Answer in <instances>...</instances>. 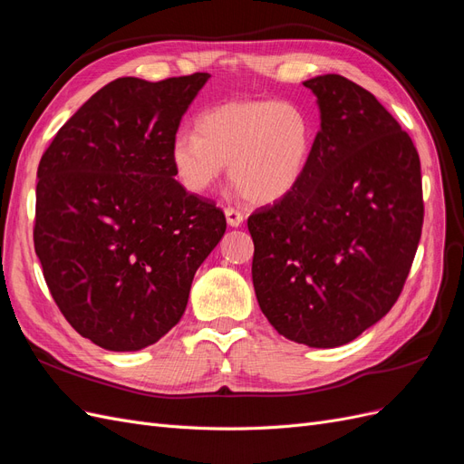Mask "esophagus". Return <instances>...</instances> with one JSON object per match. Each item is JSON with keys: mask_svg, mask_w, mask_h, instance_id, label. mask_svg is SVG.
<instances>
[{"mask_svg": "<svg viewBox=\"0 0 464 464\" xmlns=\"http://www.w3.org/2000/svg\"><path fill=\"white\" fill-rule=\"evenodd\" d=\"M225 215H227V222H228L230 227H239L244 222V213L234 209V207H227Z\"/></svg>", "mask_w": 464, "mask_h": 464, "instance_id": "obj_1", "label": "esophagus"}]
</instances>
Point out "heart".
I'll use <instances>...</instances> for the list:
<instances>
[{"label":"heart","mask_w":464,"mask_h":464,"mask_svg":"<svg viewBox=\"0 0 464 464\" xmlns=\"http://www.w3.org/2000/svg\"><path fill=\"white\" fill-rule=\"evenodd\" d=\"M196 132L170 143L174 177L191 194H207L228 165V177L251 203L284 199L309 167L314 121L290 100L227 102L203 111Z\"/></svg>","instance_id":"b5f03b06"}]
</instances>
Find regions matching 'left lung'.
Masks as SVG:
<instances>
[{"instance_id":"1","label":"left lung","mask_w":464,"mask_h":464,"mask_svg":"<svg viewBox=\"0 0 464 464\" xmlns=\"http://www.w3.org/2000/svg\"><path fill=\"white\" fill-rule=\"evenodd\" d=\"M321 109L301 182L247 218L259 307L284 338L338 347L401 294L422 220L420 159L374 95L340 74L303 82Z\"/></svg>"}]
</instances>
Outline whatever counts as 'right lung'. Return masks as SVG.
Masks as SVG:
<instances>
[{
    "label": "right lung",
    "mask_w": 464,
    "mask_h": 464,
    "mask_svg": "<svg viewBox=\"0 0 464 464\" xmlns=\"http://www.w3.org/2000/svg\"><path fill=\"white\" fill-rule=\"evenodd\" d=\"M211 74L124 76L95 92L40 159L34 249L67 323L138 351L180 323L191 280L227 230L174 180L170 143Z\"/></svg>",
    "instance_id": "1"
}]
</instances>
